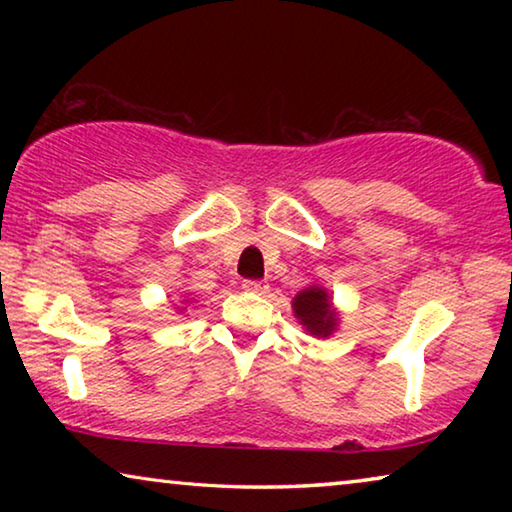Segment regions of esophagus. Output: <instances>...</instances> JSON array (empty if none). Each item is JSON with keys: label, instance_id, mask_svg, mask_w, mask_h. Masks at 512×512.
Returning <instances> with one entry per match:
<instances>
[{"label": "esophagus", "instance_id": "esophagus-1", "mask_svg": "<svg viewBox=\"0 0 512 512\" xmlns=\"http://www.w3.org/2000/svg\"><path fill=\"white\" fill-rule=\"evenodd\" d=\"M241 287H244V289L250 291V293H259V296H262V293L268 291V284L262 282V280H246L244 284H241Z\"/></svg>", "mask_w": 512, "mask_h": 512}]
</instances>
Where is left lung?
Returning a JSON list of instances; mask_svg holds the SVG:
<instances>
[{
  "label": "left lung",
  "mask_w": 512,
  "mask_h": 512,
  "mask_svg": "<svg viewBox=\"0 0 512 512\" xmlns=\"http://www.w3.org/2000/svg\"><path fill=\"white\" fill-rule=\"evenodd\" d=\"M293 316L302 325L307 334L318 336V339H329L341 323L339 309L334 307L332 296H329L325 287L318 284H309L307 289L296 293L291 300Z\"/></svg>",
  "instance_id": "1"
}]
</instances>
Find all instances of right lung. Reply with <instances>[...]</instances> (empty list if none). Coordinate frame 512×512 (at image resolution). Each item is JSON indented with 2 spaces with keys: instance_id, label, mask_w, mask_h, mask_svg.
<instances>
[{
  "instance_id": "add662e5",
  "label": "right lung",
  "mask_w": 512,
  "mask_h": 512,
  "mask_svg": "<svg viewBox=\"0 0 512 512\" xmlns=\"http://www.w3.org/2000/svg\"><path fill=\"white\" fill-rule=\"evenodd\" d=\"M192 302H196V300H192V298H185V300H180V305L176 307V309H178V314H183V311H187V307L192 305Z\"/></svg>"
}]
</instances>
